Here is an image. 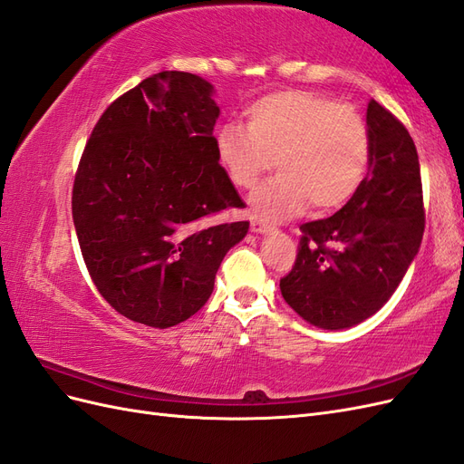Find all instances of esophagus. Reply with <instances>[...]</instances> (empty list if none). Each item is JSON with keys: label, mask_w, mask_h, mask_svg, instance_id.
<instances>
[{"label": "esophagus", "mask_w": 464, "mask_h": 464, "mask_svg": "<svg viewBox=\"0 0 464 464\" xmlns=\"http://www.w3.org/2000/svg\"><path fill=\"white\" fill-rule=\"evenodd\" d=\"M273 230V227L269 222H265V220H261V218H254L251 220V232H256V234H269Z\"/></svg>", "instance_id": "esophagus-1"}]
</instances>
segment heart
<instances>
[{
  "label": "heart",
  "instance_id": "1",
  "mask_svg": "<svg viewBox=\"0 0 464 464\" xmlns=\"http://www.w3.org/2000/svg\"><path fill=\"white\" fill-rule=\"evenodd\" d=\"M247 130L224 125L218 160L236 188L251 189L276 162L280 176L249 198L261 218H285L307 205L341 208L368 176L372 141L366 120L348 104L314 91H280L246 111Z\"/></svg>",
  "mask_w": 464,
  "mask_h": 464
}]
</instances>
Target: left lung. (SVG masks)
Masks as SVG:
<instances>
[{
    "instance_id": "obj_1",
    "label": "left lung",
    "mask_w": 464,
    "mask_h": 464,
    "mask_svg": "<svg viewBox=\"0 0 464 464\" xmlns=\"http://www.w3.org/2000/svg\"><path fill=\"white\" fill-rule=\"evenodd\" d=\"M366 123V179L333 217L302 224L296 263L280 278L286 304L319 329L354 327L382 310L422 244V178L412 137L375 101Z\"/></svg>"
}]
</instances>
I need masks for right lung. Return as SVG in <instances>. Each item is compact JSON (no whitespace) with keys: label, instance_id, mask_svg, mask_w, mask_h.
Returning <instances> with one entry per match:
<instances>
[{"label":"right lung","instance_id":"add662e5","mask_svg":"<svg viewBox=\"0 0 464 464\" xmlns=\"http://www.w3.org/2000/svg\"><path fill=\"white\" fill-rule=\"evenodd\" d=\"M213 94L184 72L141 81L106 108L75 174L73 222L92 283L147 327L198 314L249 230L218 218L244 201L218 164Z\"/></svg>","mask_w":464,"mask_h":464}]
</instances>
